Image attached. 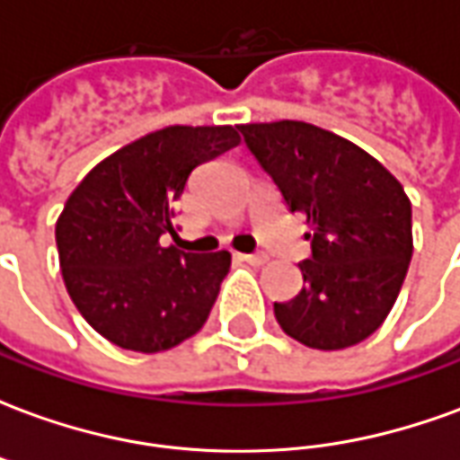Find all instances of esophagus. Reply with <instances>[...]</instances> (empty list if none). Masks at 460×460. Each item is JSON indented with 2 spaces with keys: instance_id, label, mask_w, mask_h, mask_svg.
<instances>
[{
  "instance_id": "obj_1",
  "label": "esophagus",
  "mask_w": 460,
  "mask_h": 460,
  "mask_svg": "<svg viewBox=\"0 0 460 460\" xmlns=\"http://www.w3.org/2000/svg\"><path fill=\"white\" fill-rule=\"evenodd\" d=\"M241 261H246L251 266H261V263L269 261V256L266 253H241Z\"/></svg>"
}]
</instances>
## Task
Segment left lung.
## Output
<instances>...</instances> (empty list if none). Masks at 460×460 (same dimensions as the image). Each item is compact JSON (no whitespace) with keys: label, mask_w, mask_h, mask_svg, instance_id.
<instances>
[{"label":"left lung","mask_w":460,"mask_h":460,"mask_svg":"<svg viewBox=\"0 0 460 460\" xmlns=\"http://www.w3.org/2000/svg\"><path fill=\"white\" fill-rule=\"evenodd\" d=\"M243 142L313 226L303 290L273 303L286 335L313 349H345L375 332L411 261V201L392 172L355 142L300 120L239 125Z\"/></svg>","instance_id":"1"}]
</instances>
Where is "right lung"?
I'll return each mask as SVG.
<instances>
[{"label": "right lung", "mask_w": 460, "mask_h": 460, "mask_svg": "<svg viewBox=\"0 0 460 460\" xmlns=\"http://www.w3.org/2000/svg\"><path fill=\"white\" fill-rule=\"evenodd\" d=\"M231 125H170L98 162L56 221L68 296L88 325L132 352L180 345L209 318L231 253L162 246L174 201L201 162L236 147Z\"/></svg>", "instance_id": "obj_1"}]
</instances>
